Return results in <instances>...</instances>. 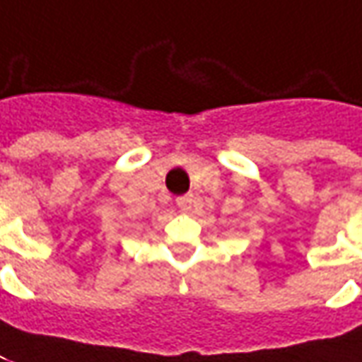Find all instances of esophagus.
Segmentation results:
<instances>
[{
	"label": "esophagus",
	"instance_id": "1",
	"mask_svg": "<svg viewBox=\"0 0 362 362\" xmlns=\"http://www.w3.org/2000/svg\"><path fill=\"white\" fill-rule=\"evenodd\" d=\"M192 202H194V196H192V194H184V196H178V198H176V204H178L180 210H190Z\"/></svg>",
	"mask_w": 362,
	"mask_h": 362
}]
</instances>
